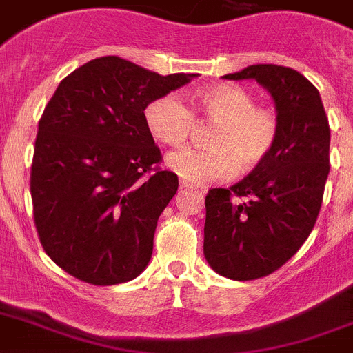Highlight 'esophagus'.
Returning a JSON list of instances; mask_svg holds the SVG:
<instances>
[{
  "instance_id": "34e87169",
  "label": "esophagus",
  "mask_w": 353,
  "mask_h": 353,
  "mask_svg": "<svg viewBox=\"0 0 353 353\" xmlns=\"http://www.w3.org/2000/svg\"><path fill=\"white\" fill-rule=\"evenodd\" d=\"M179 190H181V192H183V190H193V192H196V193H199V195H202V196H204V193H205V190H199V188H196V186L190 184L188 181H181V183H179Z\"/></svg>"
}]
</instances>
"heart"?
Wrapping results in <instances>:
<instances>
[{
  "label": "heart",
  "mask_w": 353,
  "mask_h": 353,
  "mask_svg": "<svg viewBox=\"0 0 353 353\" xmlns=\"http://www.w3.org/2000/svg\"><path fill=\"white\" fill-rule=\"evenodd\" d=\"M196 107L214 123L209 149H179L167 157V167L183 181L205 184L234 176L237 165L252 170L268 160L278 139V119L256 107L252 93L241 85H214L196 94ZM145 125L158 142L181 145L195 126L192 109L176 93L163 94L145 107Z\"/></svg>",
  "instance_id": "b5f03b06"
}]
</instances>
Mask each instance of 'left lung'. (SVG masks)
I'll return each mask as SVG.
<instances>
[{
	"label": "left lung",
	"instance_id": "8db88e82",
	"mask_svg": "<svg viewBox=\"0 0 353 353\" xmlns=\"http://www.w3.org/2000/svg\"><path fill=\"white\" fill-rule=\"evenodd\" d=\"M223 79L259 82L278 119L268 160L228 190H209L205 196V260L218 274L246 281L281 268L315 227L329 176L331 130L319 90L295 70L252 65Z\"/></svg>",
	"mask_w": 353,
	"mask_h": 353
}]
</instances>
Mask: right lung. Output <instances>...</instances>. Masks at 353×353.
<instances>
[{
    "instance_id": "right-lung-1",
    "label": "right lung",
    "mask_w": 353,
    "mask_h": 353,
    "mask_svg": "<svg viewBox=\"0 0 353 353\" xmlns=\"http://www.w3.org/2000/svg\"><path fill=\"white\" fill-rule=\"evenodd\" d=\"M195 77L105 56L59 82L38 123L31 199L40 243L63 271L105 287L148 268L179 183L169 170L144 177L161 160L144 110Z\"/></svg>"
}]
</instances>
